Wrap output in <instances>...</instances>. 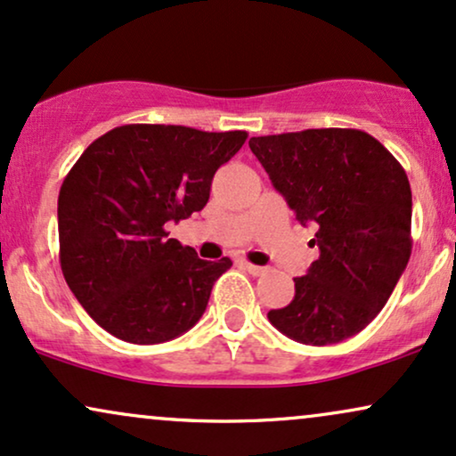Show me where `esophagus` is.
Instances as JSON below:
<instances>
[{"label": "esophagus", "mask_w": 456, "mask_h": 456, "mask_svg": "<svg viewBox=\"0 0 456 456\" xmlns=\"http://www.w3.org/2000/svg\"><path fill=\"white\" fill-rule=\"evenodd\" d=\"M240 267H244V270L248 272V273H252V276H261V273H265V272H267L265 267H261V265H252V263H248V261H240Z\"/></svg>", "instance_id": "esophagus-1"}]
</instances>
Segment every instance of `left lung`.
Segmentation results:
<instances>
[{
    "mask_svg": "<svg viewBox=\"0 0 456 456\" xmlns=\"http://www.w3.org/2000/svg\"><path fill=\"white\" fill-rule=\"evenodd\" d=\"M250 151L295 218L318 229L321 255L293 278L295 297L267 318L301 344L353 338L385 308L412 252V191L403 167L359 129L250 138Z\"/></svg>",
    "mask_w": 456,
    "mask_h": 456,
    "instance_id": "8db88e82",
    "label": "left lung"
}]
</instances>
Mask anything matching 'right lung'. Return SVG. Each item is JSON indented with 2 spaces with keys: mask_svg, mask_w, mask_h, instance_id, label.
<instances>
[{
  "mask_svg": "<svg viewBox=\"0 0 456 456\" xmlns=\"http://www.w3.org/2000/svg\"><path fill=\"white\" fill-rule=\"evenodd\" d=\"M246 138V131L123 125L93 142L65 175L57 208L61 272L114 338L169 342L206 312L232 259H200L166 224L204 210L214 174Z\"/></svg>",
  "mask_w": 456,
  "mask_h": 456,
  "instance_id": "obj_1",
  "label": "right lung"
}]
</instances>
